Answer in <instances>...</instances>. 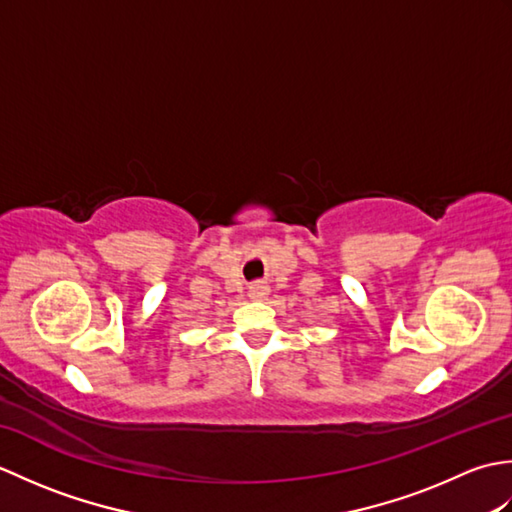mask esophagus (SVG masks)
<instances>
[{"mask_svg": "<svg viewBox=\"0 0 512 512\" xmlns=\"http://www.w3.org/2000/svg\"><path fill=\"white\" fill-rule=\"evenodd\" d=\"M268 292H270V288L266 284H253L248 288V297L253 301H264L268 297Z\"/></svg>", "mask_w": 512, "mask_h": 512, "instance_id": "obj_1", "label": "esophagus"}]
</instances>
